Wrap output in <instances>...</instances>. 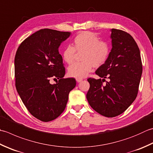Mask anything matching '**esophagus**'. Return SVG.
Instances as JSON below:
<instances>
[{"instance_id": "1", "label": "esophagus", "mask_w": 153, "mask_h": 153, "mask_svg": "<svg viewBox=\"0 0 153 153\" xmlns=\"http://www.w3.org/2000/svg\"><path fill=\"white\" fill-rule=\"evenodd\" d=\"M82 80H83V79H82V78H76V81H77V82H78V83H79V82H82Z\"/></svg>"}]
</instances>
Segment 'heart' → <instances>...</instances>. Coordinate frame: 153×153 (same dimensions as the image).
<instances>
[{"label":"heart","instance_id":"b5f03b06","mask_svg":"<svg viewBox=\"0 0 153 153\" xmlns=\"http://www.w3.org/2000/svg\"><path fill=\"white\" fill-rule=\"evenodd\" d=\"M76 53H80L82 62L76 63L68 68V74L71 77L82 78L94 68H100L105 64L111 53L108 42L100 40V37L94 32L83 31L79 32L72 40V46L65 47L62 52L64 60L68 64L75 61Z\"/></svg>","mask_w":153,"mask_h":153}]
</instances>
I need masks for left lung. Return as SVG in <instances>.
<instances>
[{
	"instance_id": "1",
	"label": "left lung",
	"mask_w": 153,
	"mask_h": 153,
	"mask_svg": "<svg viewBox=\"0 0 153 153\" xmlns=\"http://www.w3.org/2000/svg\"><path fill=\"white\" fill-rule=\"evenodd\" d=\"M112 50L105 64L89 77L86 95L89 104L100 115L114 117L123 113L135 100L141 78L143 65L140 50L133 38L123 30H111ZM105 79L108 82L105 85Z\"/></svg>"
}]
</instances>
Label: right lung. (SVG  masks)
<instances>
[{"instance_id":"add662e5","label":"right lung","mask_w":153,"mask_h":153,"mask_svg":"<svg viewBox=\"0 0 153 153\" xmlns=\"http://www.w3.org/2000/svg\"><path fill=\"white\" fill-rule=\"evenodd\" d=\"M70 35L69 32L41 29L26 38L15 55L16 90L30 113L43 122L62 114L76 85L74 78H64L65 69L58 52Z\"/></svg>"}]
</instances>
